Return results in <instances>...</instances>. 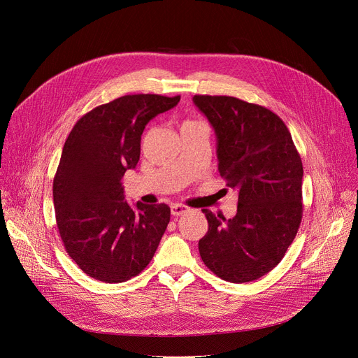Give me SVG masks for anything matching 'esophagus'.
<instances>
[{"label":"esophagus","instance_id":"34e87169","mask_svg":"<svg viewBox=\"0 0 358 358\" xmlns=\"http://www.w3.org/2000/svg\"><path fill=\"white\" fill-rule=\"evenodd\" d=\"M189 212H190V208H187V206H184V204H178V203H176V204H173V206H171V215H173V216H176V217L182 216V215L189 213Z\"/></svg>","mask_w":358,"mask_h":358}]
</instances>
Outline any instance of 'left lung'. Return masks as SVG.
Masks as SVG:
<instances>
[{"instance_id": "8db88e82", "label": "left lung", "mask_w": 358, "mask_h": 358, "mask_svg": "<svg viewBox=\"0 0 358 358\" xmlns=\"http://www.w3.org/2000/svg\"><path fill=\"white\" fill-rule=\"evenodd\" d=\"M217 138V169L238 189L232 219L203 209L208 234L199 252L210 271L248 283L283 259L303 215V165L292 135L275 113L229 96H194Z\"/></svg>"}]
</instances>
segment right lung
<instances>
[{"label": "right lung", "mask_w": 358, "mask_h": 358, "mask_svg": "<svg viewBox=\"0 0 358 358\" xmlns=\"http://www.w3.org/2000/svg\"><path fill=\"white\" fill-rule=\"evenodd\" d=\"M180 96L131 94L84 115L65 141L53 178L56 224L68 255L90 277L123 283L152 259L169 223L166 204L124 200L122 177L141 157L150 119Z\"/></svg>", "instance_id": "1"}]
</instances>
